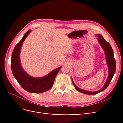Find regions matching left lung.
Instances as JSON below:
<instances>
[{"mask_svg":"<svg viewBox=\"0 0 123 123\" xmlns=\"http://www.w3.org/2000/svg\"><path fill=\"white\" fill-rule=\"evenodd\" d=\"M97 36L98 37V39L99 44L103 48L104 51H105L106 62H107L108 67V69H109V75L105 84L104 85V87L102 89H100V90L96 91L91 92V91H88L85 90H83V89L79 88V87L76 86L75 84L74 83L72 79V83L74 85V86L78 91H79L81 93H83L89 94V95H93V94H98V93L105 90V89L108 86L110 81L112 79V78L115 72V68H116V63H115V60L114 57L113 51L112 47H111L110 43H108L107 41H106L105 39L103 38V37L102 36V35L98 34L97 35Z\"/></svg>","mask_w":123,"mask_h":123,"instance_id":"obj_1","label":"left lung"}]
</instances>
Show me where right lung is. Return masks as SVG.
<instances>
[{
    "instance_id": "add662e5",
    "label": "right lung",
    "mask_w": 123,
    "mask_h": 123,
    "mask_svg": "<svg viewBox=\"0 0 123 123\" xmlns=\"http://www.w3.org/2000/svg\"><path fill=\"white\" fill-rule=\"evenodd\" d=\"M31 31L29 30L26 32L23 38L15 47L12 54L11 66L14 77L25 91L39 93L49 90L52 87L55 77L62 67L53 70L45 76L40 78L32 77L25 71L20 64L19 53L23 43Z\"/></svg>"
}]
</instances>
